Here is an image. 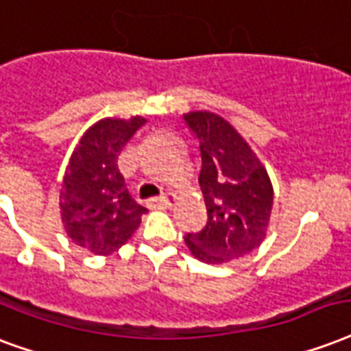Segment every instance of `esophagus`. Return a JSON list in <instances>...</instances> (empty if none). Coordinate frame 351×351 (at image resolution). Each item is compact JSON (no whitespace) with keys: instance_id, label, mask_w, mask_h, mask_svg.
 <instances>
[{"instance_id":"esophagus-1","label":"esophagus","mask_w":351,"mask_h":351,"mask_svg":"<svg viewBox=\"0 0 351 351\" xmlns=\"http://www.w3.org/2000/svg\"><path fill=\"white\" fill-rule=\"evenodd\" d=\"M173 200H175V195L173 193H164L160 195V197H154V199H149L147 202L151 206H160V208H169L173 204Z\"/></svg>"}]
</instances>
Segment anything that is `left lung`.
<instances>
[{
    "mask_svg": "<svg viewBox=\"0 0 351 351\" xmlns=\"http://www.w3.org/2000/svg\"><path fill=\"white\" fill-rule=\"evenodd\" d=\"M187 128L199 143L208 223L187 234V248L204 263L247 256L263 241L272 210L269 175L248 143L228 121L211 112H189Z\"/></svg>",
    "mask_w": 351,
    "mask_h": 351,
    "instance_id": "obj_1",
    "label": "left lung"
}]
</instances>
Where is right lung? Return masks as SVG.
I'll return each instance as SVG.
<instances>
[{"label":"right lung","instance_id":"obj_1","mask_svg":"<svg viewBox=\"0 0 351 351\" xmlns=\"http://www.w3.org/2000/svg\"><path fill=\"white\" fill-rule=\"evenodd\" d=\"M143 117L101 119L88 130L69 160L60 191L64 228L75 245L108 256L140 226L145 208L130 197L117 158Z\"/></svg>","mask_w":351,"mask_h":351}]
</instances>
